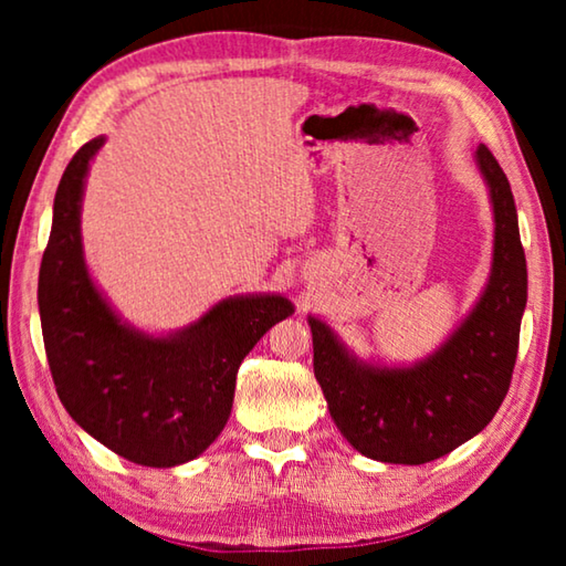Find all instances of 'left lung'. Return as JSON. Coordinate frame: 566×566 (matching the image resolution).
<instances>
[{"label": "left lung", "instance_id": "8db88e82", "mask_svg": "<svg viewBox=\"0 0 566 566\" xmlns=\"http://www.w3.org/2000/svg\"><path fill=\"white\" fill-rule=\"evenodd\" d=\"M490 191L492 266L457 327L411 364L364 359L327 322L310 314L314 377L342 437L387 464H424L490 424L510 389L526 306V260L512 187L492 151H474Z\"/></svg>", "mask_w": 566, "mask_h": 566}]
</instances>
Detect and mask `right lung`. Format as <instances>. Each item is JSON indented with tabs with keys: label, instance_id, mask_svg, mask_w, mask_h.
Returning a JSON list of instances; mask_svg holds the SVG:
<instances>
[{
	"label": "right lung",
	"instance_id": "right-lung-1",
	"mask_svg": "<svg viewBox=\"0 0 566 566\" xmlns=\"http://www.w3.org/2000/svg\"><path fill=\"white\" fill-rule=\"evenodd\" d=\"M107 137L87 142L54 195L40 266V319L52 379L84 432L142 467L197 459L232 415L237 369L276 322L294 314L284 294H234L171 332H145L114 310L84 260L82 199Z\"/></svg>",
	"mask_w": 566,
	"mask_h": 566
}]
</instances>
